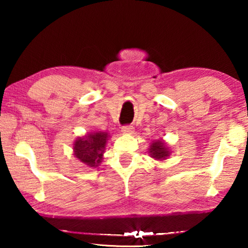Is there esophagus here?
<instances>
[{
  "label": "esophagus",
  "instance_id": "34e87169",
  "mask_svg": "<svg viewBox=\"0 0 248 248\" xmlns=\"http://www.w3.org/2000/svg\"><path fill=\"white\" fill-rule=\"evenodd\" d=\"M121 131H123L124 134H132L134 132V128L133 125H124V127L121 129Z\"/></svg>",
  "mask_w": 248,
  "mask_h": 248
}]
</instances>
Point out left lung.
<instances>
[{"mask_svg": "<svg viewBox=\"0 0 248 248\" xmlns=\"http://www.w3.org/2000/svg\"><path fill=\"white\" fill-rule=\"evenodd\" d=\"M150 156L155 161H165L171 154L170 145H169L163 139L154 140L150 143L148 149Z\"/></svg>", "mask_w": 248, "mask_h": 248, "instance_id": "left-lung-1", "label": "left lung"}]
</instances>
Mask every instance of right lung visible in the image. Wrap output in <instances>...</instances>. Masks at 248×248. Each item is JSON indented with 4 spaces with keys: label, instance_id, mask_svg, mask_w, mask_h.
Returning <instances> with one entry per match:
<instances>
[{
    "label": "right lung",
    "instance_id": "add662e5",
    "mask_svg": "<svg viewBox=\"0 0 248 248\" xmlns=\"http://www.w3.org/2000/svg\"><path fill=\"white\" fill-rule=\"evenodd\" d=\"M108 132L92 131L78 137L73 143V154L82 164L91 169L98 167L103 161L109 139Z\"/></svg>",
    "mask_w": 248,
    "mask_h": 248
}]
</instances>
